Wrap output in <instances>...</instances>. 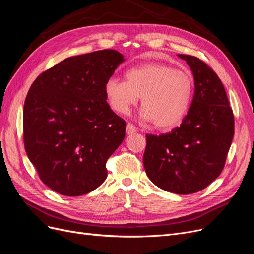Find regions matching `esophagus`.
<instances>
[{"instance_id":"34e87169","label":"esophagus","mask_w":254,"mask_h":254,"mask_svg":"<svg viewBox=\"0 0 254 254\" xmlns=\"http://www.w3.org/2000/svg\"><path fill=\"white\" fill-rule=\"evenodd\" d=\"M134 132H136V127L133 124H131V123H128V124L126 125V133L132 134Z\"/></svg>"}]
</instances>
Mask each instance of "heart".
Instances as JSON below:
<instances>
[{"label": "heart", "mask_w": 254, "mask_h": 254, "mask_svg": "<svg viewBox=\"0 0 254 254\" xmlns=\"http://www.w3.org/2000/svg\"><path fill=\"white\" fill-rule=\"evenodd\" d=\"M104 91L110 108L119 114L128 113L141 97V118L160 130H170L186 118L194 80L190 73L170 64L146 63L127 70L125 80L109 78Z\"/></svg>", "instance_id": "obj_1"}]
</instances>
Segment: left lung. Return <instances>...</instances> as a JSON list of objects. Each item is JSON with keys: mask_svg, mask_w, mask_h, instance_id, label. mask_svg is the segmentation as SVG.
I'll use <instances>...</instances> for the list:
<instances>
[{"mask_svg": "<svg viewBox=\"0 0 254 254\" xmlns=\"http://www.w3.org/2000/svg\"><path fill=\"white\" fill-rule=\"evenodd\" d=\"M194 76L195 93L180 127L146 134L145 172L160 189L179 195L206 188L220 175L234 134V118L221 80L197 57L179 54Z\"/></svg>", "mask_w": 254, "mask_h": 254, "instance_id": "8db88e82", "label": "left lung"}]
</instances>
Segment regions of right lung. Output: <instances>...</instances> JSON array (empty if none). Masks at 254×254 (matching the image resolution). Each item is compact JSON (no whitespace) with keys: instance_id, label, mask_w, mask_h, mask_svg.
<instances>
[{"instance_id":"add662e5","label":"right lung","mask_w":254,"mask_h":254,"mask_svg":"<svg viewBox=\"0 0 254 254\" xmlns=\"http://www.w3.org/2000/svg\"><path fill=\"white\" fill-rule=\"evenodd\" d=\"M124 60L114 50L68 57L30 87L23 109L25 150L56 193L81 196L106 180V162L124 140L126 123L110 109L104 87Z\"/></svg>"}]
</instances>
